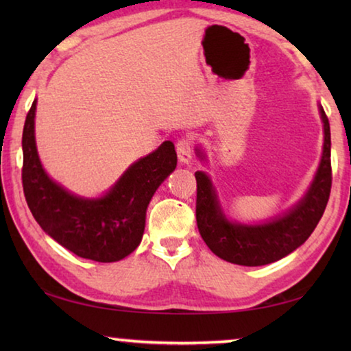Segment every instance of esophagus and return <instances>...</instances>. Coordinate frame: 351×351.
I'll list each match as a JSON object with an SVG mask.
<instances>
[{
	"label": "esophagus",
	"mask_w": 351,
	"mask_h": 351,
	"mask_svg": "<svg viewBox=\"0 0 351 351\" xmlns=\"http://www.w3.org/2000/svg\"><path fill=\"white\" fill-rule=\"evenodd\" d=\"M176 153L181 162H189L193 156V138L192 136H182L176 142Z\"/></svg>",
	"instance_id": "esophagus-1"
}]
</instances>
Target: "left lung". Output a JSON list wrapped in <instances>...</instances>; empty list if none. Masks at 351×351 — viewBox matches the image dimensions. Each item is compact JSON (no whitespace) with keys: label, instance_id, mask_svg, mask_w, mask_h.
Here are the masks:
<instances>
[{"label":"left lung","instance_id":"left-lung-1","mask_svg":"<svg viewBox=\"0 0 351 351\" xmlns=\"http://www.w3.org/2000/svg\"><path fill=\"white\" fill-rule=\"evenodd\" d=\"M324 122V153L316 178L305 198L287 215L258 226L229 223L219 209L212 182L197 171V224L210 251L229 263L261 266L277 261L304 245L324 215L331 192L330 122L320 106Z\"/></svg>","mask_w":351,"mask_h":351}]
</instances>
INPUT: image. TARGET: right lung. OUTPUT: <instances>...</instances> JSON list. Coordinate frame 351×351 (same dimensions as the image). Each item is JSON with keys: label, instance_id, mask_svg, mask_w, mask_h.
<instances>
[{"label": "right lung", "instance_id": "right-lung-1", "mask_svg": "<svg viewBox=\"0 0 351 351\" xmlns=\"http://www.w3.org/2000/svg\"><path fill=\"white\" fill-rule=\"evenodd\" d=\"M35 105L23 128L21 180L26 203L45 232L82 258L111 263L139 246L153 193L176 167L173 142L134 162L104 198L83 199L58 186L41 167L34 136Z\"/></svg>", "mask_w": 351, "mask_h": 351}]
</instances>
